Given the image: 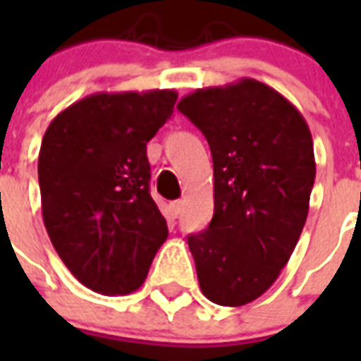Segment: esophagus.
<instances>
[{"label": "esophagus", "mask_w": 361, "mask_h": 361, "mask_svg": "<svg viewBox=\"0 0 361 361\" xmlns=\"http://www.w3.org/2000/svg\"><path fill=\"white\" fill-rule=\"evenodd\" d=\"M181 208H183V204H181L180 200H174V202H170L169 209H170V215H172V219H176V217L181 214Z\"/></svg>", "instance_id": "esophagus-1"}]
</instances>
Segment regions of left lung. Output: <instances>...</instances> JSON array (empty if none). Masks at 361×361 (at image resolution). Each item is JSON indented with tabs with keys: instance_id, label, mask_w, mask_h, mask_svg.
<instances>
[{
	"instance_id": "8db88e82",
	"label": "left lung",
	"mask_w": 361,
	"mask_h": 361,
	"mask_svg": "<svg viewBox=\"0 0 361 361\" xmlns=\"http://www.w3.org/2000/svg\"><path fill=\"white\" fill-rule=\"evenodd\" d=\"M178 110L214 159V217L187 238L209 302L240 307L262 296L296 247L314 183L313 138L300 110L252 78L185 95Z\"/></svg>"
}]
</instances>
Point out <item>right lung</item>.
I'll return each instance as SVG.
<instances>
[{
  "label": "right lung",
  "mask_w": 361,
  "mask_h": 361,
  "mask_svg": "<svg viewBox=\"0 0 361 361\" xmlns=\"http://www.w3.org/2000/svg\"><path fill=\"white\" fill-rule=\"evenodd\" d=\"M176 99L174 90L93 93L59 112L42 136V221L71 274L99 294L140 288L169 238L149 195L146 144Z\"/></svg>",
  "instance_id": "add662e5"
}]
</instances>
